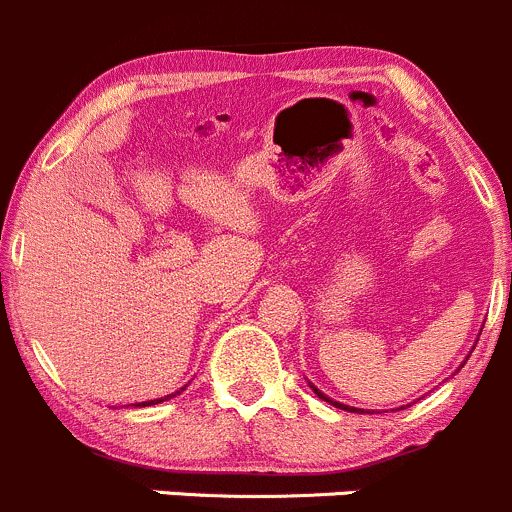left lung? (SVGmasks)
Returning <instances> with one entry per match:
<instances>
[{"label":"left lung","mask_w":512,"mask_h":512,"mask_svg":"<svg viewBox=\"0 0 512 512\" xmlns=\"http://www.w3.org/2000/svg\"><path fill=\"white\" fill-rule=\"evenodd\" d=\"M312 389H314V394H317V396H319V399L329 401V404H332V406H337V409H342V411H356V414H359V411H361V414H364V409H354V406H347V404H339V401L329 399V396H327V394H322V391H319V389H317V386H312ZM401 409H404V406H401Z\"/></svg>","instance_id":"left-lung-1"}]
</instances>
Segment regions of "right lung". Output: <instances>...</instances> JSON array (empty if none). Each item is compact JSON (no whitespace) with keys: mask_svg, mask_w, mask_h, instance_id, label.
Instances as JSON below:
<instances>
[{"mask_svg":"<svg viewBox=\"0 0 512 512\" xmlns=\"http://www.w3.org/2000/svg\"><path fill=\"white\" fill-rule=\"evenodd\" d=\"M180 391H185V386ZM180 391H175V394H168V396H160V399H153V401H143V404H136V406H153V404H160V401H168V399H173V396H178Z\"/></svg>","mask_w":512,"mask_h":512,"instance_id":"right-lung-1","label":"right lung"}]
</instances>
